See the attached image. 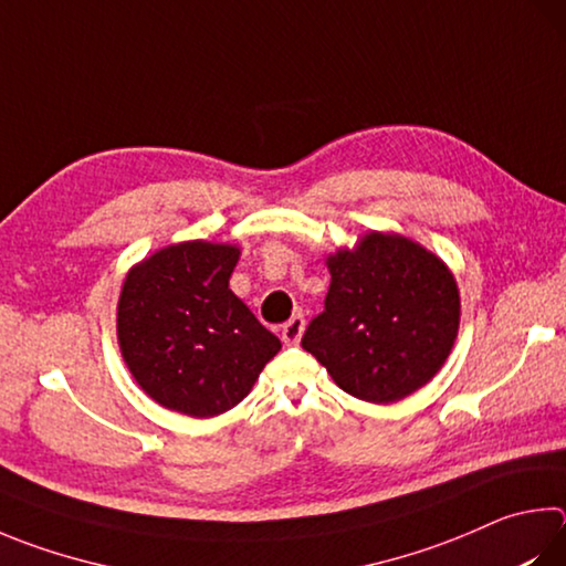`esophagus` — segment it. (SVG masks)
I'll use <instances>...</instances> for the list:
<instances>
[{
	"mask_svg": "<svg viewBox=\"0 0 566 566\" xmlns=\"http://www.w3.org/2000/svg\"><path fill=\"white\" fill-rule=\"evenodd\" d=\"M302 334H304V316L302 314H294L290 322L282 326V342L286 346H294V344H300Z\"/></svg>",
	"mask_w": 566,
	"mask_h": 566,
	"instance_id": "obj_1",
	"label": "esophagus"
}]
</instances>
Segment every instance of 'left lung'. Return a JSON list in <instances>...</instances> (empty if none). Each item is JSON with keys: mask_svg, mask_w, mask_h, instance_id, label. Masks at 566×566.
Returning <instances> with one entry per match:
<instances>
[{"mask_svg": "<svg viewBox=\"0 0 566 566\" xmlns=\"http://www.w3.org/2000/svg\"><path fill=\"white\" fill-rule=\"evenodd\" d=\"M332 284L302 346L334 384L368 403H396L446 364L460 324L455 276L403 234L371 232L326 260Z\"/></svg>", "mask_w": 566, "mask_h": 566, "instance_id": "8db88e82", "label": "left lung"}]
</instances>
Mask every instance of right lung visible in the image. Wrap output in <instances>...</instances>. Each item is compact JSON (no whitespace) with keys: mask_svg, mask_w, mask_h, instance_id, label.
<instances>
[{"mask_svg":"<svg viewBox=\"0 0 566 566\" xmlns=\"http://www.w3.org/2000/svg\"><path fill=\"white\" fill-rule=\"evenodd\" d=\"M234 244L180 242L133 266L118 344L138 386L178 413L220 416L250 394L282 344L230 290Z\"/></svg>","mask_w":566,"mask_h":566,"instance_id":"obj_1","label":"right lung"}]
</instances>
